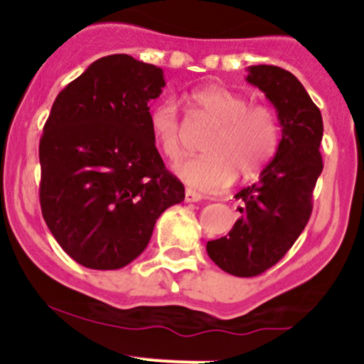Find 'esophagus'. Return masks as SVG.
I'll return each mask as SVG.
<instances>
[{
  "instance_id": "esophagus-1",
  "label": "esophagus",
  "mask_w": 364,
  "mask_h": 364,
  "mask_svg": "<svg viewBox=\"0 0 364 364\" xmlns=\"http://www.w3.org/2000/svg\"><path fill=\"white\" fill-rule=\"evenodd\" d=\"M203 198L202 193H198V191L191 190V188H186L185 191V202H200V200Z\"/></svg>"
}]
</instances>
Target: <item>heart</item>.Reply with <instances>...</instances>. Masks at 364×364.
Returning a JSON list of instances; mask_svg holds the SVG:
<instances>
[{
    "mask_svg": "<svg viewBox=\"0 0 364 364\" xmlns=\"http://www.w3.org/2000/svg\"><path fill=\"white\" fill-rule=\"evenodd\" d=\"M188 116L193 121H208L210 132L203 140L205 154L183 159L174 173L188 185L200 190H223L236 178L258 173L277 150L281 132L272 107L248 102L243 94L220 85L196 87L181 95ZM149 129L154 144L168 159L183 152V127L176 102L162 101L149 114Z\"/></svg>",
    "mask_w": 364,
    "mask_h": 364,
    "instance_id": "b5f03b06",
    "label": "heart"
}]
</instances>
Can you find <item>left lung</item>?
I'll return each mask as SVG.
<instances>
[{
  "mask_svg": "<svg viewBox=\"0 0 364 364\" xmlns=\"http://www.w3.org/2000/svg\"><path fill=\"white\" fill-rule=\"evenodd\" d=\"M246 80L274 104L282 139L260 179L236 195L243 205L229 235L207 243L212 262L237 277L260 275L289 252L310 220L323 169V121L301 82L272 65L250 66Z\"/></svg>",
  "mask_w": 364,
  "mask_h": 364,
  "instance_id": "obj_1",
  "label": "left lung"
}]
</instances>
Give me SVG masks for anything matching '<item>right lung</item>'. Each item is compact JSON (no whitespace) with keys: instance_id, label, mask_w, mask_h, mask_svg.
<instances>
[{"instance_id":"right-lung-1","label":"right lung","mask_w":364,"mask_h":364,"mask_svg":"<svg viewBox=\"0 0 364 364\" xmlns=\"http://www.w3.org/2000/svg\"><path fill=\"white\" fill-rule=\"evenodd\" d=\"M162 70L128 54L94 61L58 94L39 144L43 217L75 262L116 270L147 248L159 215L185 200L150 136Z\"/></svg>"}]
</instances>
